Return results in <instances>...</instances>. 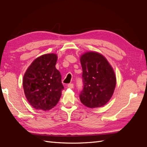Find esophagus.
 <instances>
[{"label": "esophagus", "mask_w": 147, "mask_h": 147, "mask_svg": "<svg viewBox=\"0 0 147 147\" xmlns=\"http://www.w3.org/2000/svg\"><path fill=\"white\" fill-rule=\"evenodd\" d=\"M67 87H68L69 88L72 89V88H74V84H72V83H70V84H69L68 85H67Z\"/></svg>", "instance_id": "1"}]
</instances>
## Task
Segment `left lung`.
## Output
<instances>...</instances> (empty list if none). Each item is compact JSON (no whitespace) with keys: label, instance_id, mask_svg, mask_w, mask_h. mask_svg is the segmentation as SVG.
I'll return each mask as SVG.
<instances>
[{"label":"left lung","instance_id":"1","mask_svg":"<svg viewBox=\"0 0 147 147\" xmlns=\"http://www.w3.org/2000/svg\"><path fill=\"white\" fill-rule=\"evenodd\" d=\"M83 90L80 94L82 103L94 109L104 106L113 96L117 79L113 69L99 53L88 51L80 56Z\"/></svg>","mask_w":147,"mask_h":147}]
</instances>
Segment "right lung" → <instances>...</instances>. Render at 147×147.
Listing matches in <instances>:
<instances>
[{
  "instance_id": "add662e5",
  "label": "right lung",
  "mask_w": 147,
  "mask_h": 147,
  "mask_svg": "<svg viewBox=\"0 0 147 147\" xmlns=\"http://www.w3.org/2000/svg\"><path fill=\"white\" fill-rule=\"evenodd\" d=\"M57 59L55 53L43 55L31 63L24 75V94L35 109L50 110L60 99L64 86L55 67Z\"/></svg>"
}]
</instances>
